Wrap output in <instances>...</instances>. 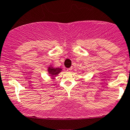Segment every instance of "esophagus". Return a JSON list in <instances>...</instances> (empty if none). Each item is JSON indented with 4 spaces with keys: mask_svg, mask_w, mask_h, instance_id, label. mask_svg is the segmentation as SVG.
<instances>
[{
    "mask_svg": "<svg viewBox=\"0 0 130 130\" xmlns=\"http://www.w3.org/2000/svg\"><path fill=\"white\" fill-rule=\"evenodd\" d=\"M72 70V68H67V71H68V72H70V71Z\"/></svg>",
    "mask_w": 130,
    "mask_h": 130,
    "instance_id": "esophagus-1",
    "label": "esophagus"
}]
</instances>
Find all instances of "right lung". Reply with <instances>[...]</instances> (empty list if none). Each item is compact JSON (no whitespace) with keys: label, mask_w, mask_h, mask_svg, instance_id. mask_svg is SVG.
<instances>
[{"label":"right lung","mask_w":130,"mask_h":130,"mask_svg":"<svg viewBox=\"0 0 130 130\" xmlns=\"http://www.w3.org/2000/svg\"><path fill=\"white\" fill-rule=\"evenodd\" d=\"M62 70V68H54V67L51 65L50 66H49L48 68H47V72H48V74H50L51 77H54L56 76L58 74H59V73H60Z\"/></svg>","instance_id":"obj_1"}]
</instances>
